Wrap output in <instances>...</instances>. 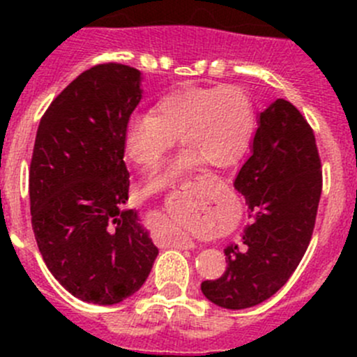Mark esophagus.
I'll use <instances>...</instances> for the list:
<instances>
[{"label":"esophagus","mask_w":357,"mask_h":357,"mask_svg":"<svg viewBox=\"0 0 357 357\" xmlns=\"http://www.w3.org/2000/svg\"><path fill=\"white\" fill-rule=\"evenodd\" d=\"M174 247L176 248H185V250H190V248H195V242H193V238H190V236H181V238L176 240Z\"/></svg>","instance_id":"1"}]
</instances>
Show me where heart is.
<instances>
[{
  "label": "heart",
  "instance_id": "1",
  "mask_svg": "<svg viewBox=\"0 0 357 357\" xmlns=\"http://www.w3.org/2000/svg\"><path fill=\"white\" fill-rule=\"evenodd\" d=\"M254 121V105L242 88L179 89L158 100L153 112L129 119L124 153L136 167L150 171L167 155L178 136L181 138V155L146 183V192L155 193L174 185L202 162L211 167L235 164L247 150Z\"/></svg>",
  "mask_w": 357,
  "mask_h": 357
}]
</instances>
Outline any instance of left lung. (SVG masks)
Segmentation results:
<instances>
[{"instance_id": "left-lung-1", "label": "left lung", "mask_w": 357, "mask_h": 357, "mask_svg": "<svg viewBox=\"0 0 357 357\" xmlns=\"http://www.w3.org/2000/svg\"><path fill=\"white\" fill-rule=\"evenodd\" d=\"M233 186L252 221L242 240L225 248V275L200 289L219 307L247 309L273 297L297 269L321 197L314 132L290 102L278 98L259 114L250 157Z\"/></svg>"}]
</instances>
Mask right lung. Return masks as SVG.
<instances>
[{"label":"right lung","instance_id":"right-lung-1","mask_svg":"<svg viewBox=\"0 0 357 357\" xmlns=\"http://www.w3.org/2000/svg\"><path fill=\"white\" fill-rule=\"evenodd\" d=\"M143 75L122 63L82 72L39 122L29 172L32 229L50 273L79 301L119 304L142 289L158 248L124 208V129Z\"/></svg>","mask_w":357,"mask_h":357}]
</instances>
